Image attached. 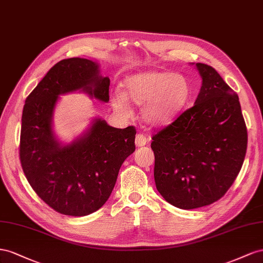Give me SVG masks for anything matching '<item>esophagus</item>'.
<instances>
[{"label":"esophagus","instance_id":"34e87169","mask_svg":"<svg viewBox=\"0 0 263 263\" xmlns=\"http://www.w3.org/2000/svg\"><path fill=\"white\" fill-rule=\"evenodd\" d=\"M147 142V138L144 136V134H141L139 133L138 136L136 137V145L138 147H141V146H144L146 144Z\"/></svg>","mask_w":263,"mask_h":263}]
</instances>
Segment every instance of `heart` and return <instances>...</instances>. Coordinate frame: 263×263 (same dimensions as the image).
Wrapping results in <instances>:
<instances>
[{
    "label": "heart",
    "mask_w": 263,
    "mask_h": 263,
    "mask_svg": "<svg viewBox=\"0 0 263 263\" xmlns=\"http://www.w3.org/2000/svg\"><path fill=\"white\" fill-rule=\"evenodd\" d=\"M191 95L190 81L182 73L171 71H143L124 80V92L112 95V104L125 112L127 101L143 106L142 119L152 126L171 123L182 111Z\"/></svg>",
    "instance_id": "b5f03b06"
}]
</instances>
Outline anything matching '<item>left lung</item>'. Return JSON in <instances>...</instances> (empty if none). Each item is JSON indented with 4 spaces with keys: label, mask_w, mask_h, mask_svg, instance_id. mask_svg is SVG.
Returning <instances> with one entry per match:
<instances>
[{
    "label": "left lung",
    "mask_w": 263,
    "mask_h": 263,
    "mask_svg": "<svg viewBox=\"0 0 263 263\" xmlns=\"http://www.w3.org/2000/svg\"><path fill=\"white\" fill-rule=\"evenodd\" d=\"M192 65L201 77L195 104L151 143L156 189L182 209L211 205L226 194L241 170L248 142L237 93L212 66Z\"/></svg>",
    "instance_id": "1"
}]
</instances>
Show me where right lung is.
<instances>
[{"mask_svg":"<svg viewBox=\"0 0 263 263\" xmlns=\"http://www.w3.org/2000/svg\"><path fill=\"white\" fill-rule=\"evenodd\" d=\"M109 77L86 58L63 59L51 67L25 100L22 115L20 159L36 194L68 216H86L101 208L116 185L120 167L136 145V129H117L93 118L87 130L65 143L52 129L56 104L63 95L84 92L109 101Z\"/></svg>","mask_w":263,"mask_h":263,"instance_id":"add662e5","label":"right lung"}]
</instances>
